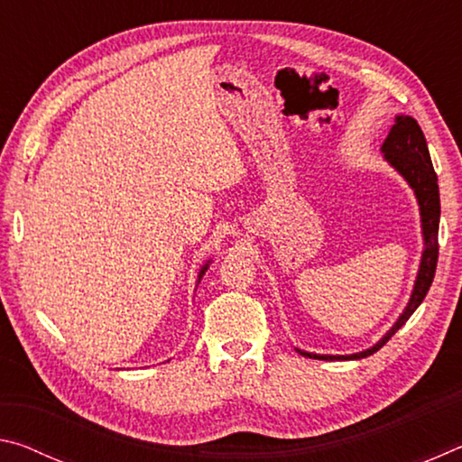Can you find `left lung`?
I'll list each match as a JSON object with an SVG mask.
<instances>
[{"instance_id": "left-lung-1", "label": "left lung", "mask_w": 462, "mask_h": 462, "mask_svg": "<svg viewBox=\"0 0 462 462\" xmlns=\"http://www.w3.org/2000/svg\"><path fill=\"white\" fill-rule=\"evenodd\" d=\"M383 159H385L397 173H400L405 183L411 187L416 195L420 208V224H421V240H424V250L418 267L416 281L410 295L408 306L403 308L400 318L395 319L393 326L373 344V346L361 350L355 355H316L308 350L295 348L297 353L308 358H319V361H358L366 358L385 344L400 328L408 322L410 316L420 308L424 301L430 285L434 281L436 263H438V224H440V191H438V177L434 173L432 159H430L428 144L424 132L418 126V122L411 116H395V124L391 126L385 143L381 144Z\"/></svg>"}]
</instances>
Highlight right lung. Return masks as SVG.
Segmentation results:
<instances>
[{
	"label": "right lung",
	"instance_id": "obj_1",
	"mask_svg": "<svg viewBox=\"0 0 462 462\" xmlns=\"http://www.w3.org/2000/svg\"><path fill=\"white\" fill-rule=\"evenodd\" d=\"M209 263H212V259L209 261H206V264H203V267L199 269V273H198V285H199V281H201V277L206 275V271H208V267H209Z\"/></svg>",
	"mask_w": 462,
	"mask_h": 462
}]
</instances>
